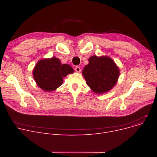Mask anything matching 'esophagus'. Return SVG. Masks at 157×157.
<instances>
[{"label": "esophagus", "instance_id": "obj_1", "mask_svg": "<svg viewBox=\"0 0 157 157\" xmlns=\"http://www.w3.org/2000/svg\"><path fill=\"white\" fill-rule=\"evenodd\" d=\"M75 71L77 72H81V68L79 67H75Z\"/></svg>", "mask_w": 157, "mask_h": 157}]
</instances>
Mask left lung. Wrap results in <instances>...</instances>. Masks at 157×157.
I'll list each match as a JSON object with an SVG mask.
<instances>
[{"instance_id":"left-lung-1","label":"left lung","mask_w":157,"mask_h":157,"mask_svg":"<svg viewBox=\"0 0 157 157\" xmlns=\"http://www.w3.org/2000/svg\"><path fill=\"white\" fill-rule=\"evenodd\" d=\"M83 70L88 86L97 94L108 92L117 83L119 69L109 57L91 56Z\"/></svg>"}]
</instances>
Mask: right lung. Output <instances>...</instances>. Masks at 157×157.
Here are the masks:
<instances>
[{"label":"right lung","instance_id":"1","mask_svg":"<svg viewBox=\"0 0 157 157\" xmlns=\"http://www.w3.org/2000/svg\"><path fill=\"white\" fill-rule=\"evenodd\" d=\"M74 70L69 65L62 64L55 57L39 60L33 71L37 85L46 92H51L62 84L63 78Z\"/></svg>","mask_w":157,"mask_h":157}]
</instances>
